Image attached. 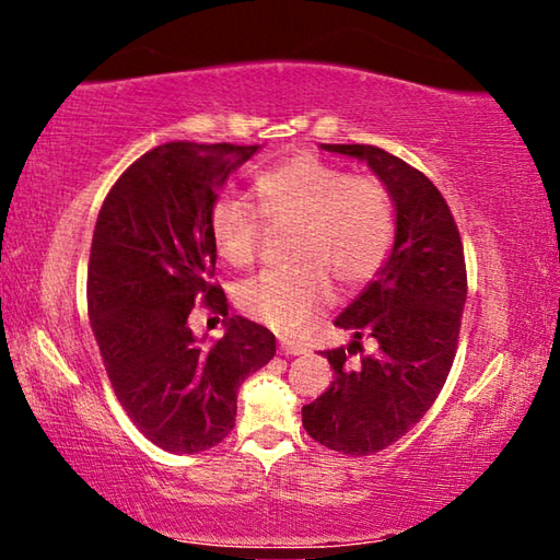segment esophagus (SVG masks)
I'll use <instances>...</instances> for the list:
<instances>
[{
  "label": "esophagus",
  "mask_w": 560,
  "mask_h": 560,
  "mask_svg": "<svg viewBox=\"0 0 560 560\" xmlns=\"http://www.w3.org/2000/svg\"><path fill=\"white\" fill-rule=\"evenodd\" d=\"M279 350H281L283 355H301V353H306V348H303L301 343H293V340H281Z\"/></svg>",
  "instance_id": "obj_1"
}]
</instances>
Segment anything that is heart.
<instances>
[{
    "label": "heart",
    "instance_id": "b5f03b06",
    "mask_svg": "<svg viewBox=\"0 0 560 560\" xmlns=\"http://www.w3.org/2000/svg\"><path fill=\"white\" fill-rule=\"evenodd\" d=\"M259 207L224 195L212 207L210 232L230 267H249L264 240V220L293 226L287 269L261 271L236 289L246 316L279 334H296L334 299V283L353 291L390 257L395 207L373 177H350L311 153L273 165L254 183Z\"/></svg>",
    "mask_w": 560,
    "mask_h": 560
}]
</instances>
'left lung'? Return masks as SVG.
I'll return each mask as SVG.
<instances>
[{
    "label": "left lung",
    "mask_w": 560,
    "mask_h": 560,
    "mask_svg": "<svg viewBox=\"0 0 560 560\" xmlns=\"http://www.w3.org/2000/svg\"><path fill=\"white\" fill-rule=\"evenodd\" d=\"M373 170L395 207L390 257L334 320L348 348L324 350L334 383L303 405V428L334 452L365 457L390 447L438 400L457 350L467 301L464 249L447 202L420 170L375 145H320ZM371 337L355 369L345 355Z\"/></svg>",
    "instance_id": "left-lung-1"
}]
</instances>
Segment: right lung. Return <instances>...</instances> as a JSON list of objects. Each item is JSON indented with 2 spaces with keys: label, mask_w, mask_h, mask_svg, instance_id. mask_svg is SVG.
<instances>
[{
  "label": "right lung",
  "mask_w": 560,
  "mask_h": 560,
  "mask_svg": "<svg viewBox=\"0 0 560 560\" xmlns=\"http://www.w3.org/2000/svg\"><path fill=\"white\" fill-rule=\"evenodd\" d=\"M261 145L165 143L136 160L103 202L89 264V318L118 402L158 447L197 454L234 428L240 385L277 338L230 316L214 277L212 207ZM206 301L225 336L203 346L188 311Z\"/></svg>",
  "instance_id": "1"
}]
</instances>
